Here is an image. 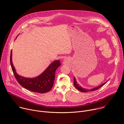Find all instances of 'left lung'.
I'll return each instance as SVG.
<instances>
[{
    "instance_id": "left-lung-1",
    "label": "left lung",
    "mask_w": 124,
    "mask_h": 124,
    "mask_svg": "<svg viewBox=\"0 0 124 124\" xmlns=\"http://www.w3.org/2000/svg\"><path fill=\"white\" fill-rule=\"evenodd\" d=\"M74 86L75 87L77 88V89L79 91L82 92H88V91H95V90H96L98 89H99L100 88H101V87H102L103 85H104L106 83H107L108 81L107 82H105L104 83L101 84V85H100V86L97 87H95V88H93V89H90V90H88V89H85V88H82L80 86H79V84H78L77 82V81H76V79L74 77Z\"/></svg>"
}]
</instances>
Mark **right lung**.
Here are the masks:
<instances>
[{"label":"right lung","mask_w":124,"mask_h":124,"mask_svg":"<svg viewBox=\"0 0 124 124\" xmlns=\"http://www.w3.org/2000/svg\"><path fill=\"white\" fill-rule=\"evenodd\" d=\"M12 53L11 51L10 64L12 69L15 78L21 86L28 90L39 93H45L51 90L54 85L56 70L61 65L59 60L53 62L40 76L34 78H26L16 73L12 63Z\"/></svg>","instance_id":"1"}]
</instances>
